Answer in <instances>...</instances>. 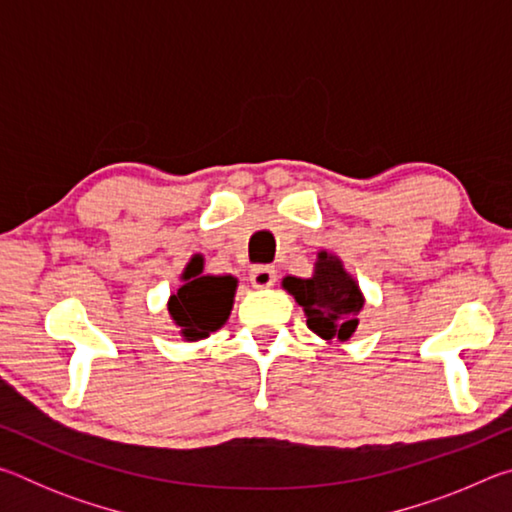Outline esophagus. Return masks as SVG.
I'll return each instance as SVG.
<instances>
[{
    "mask_svg": "<svg viewBox=\"0 0 512 512\" xmlns=\"http://www.w3.org/2000/svg\"><path fill=\"white\" fill-rule=\"evenodd\" d=\"M275 280H277V271L273 266H255L253 271H250V282H253V287L257 289L273 287Z\"/></svg>",
    "mask_w": 512,
    "mask_h": 512,
    "instance_id": "1",
    "label": "esophagus"
}]
</instances>
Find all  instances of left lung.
Wrapping results in <instances>:
<instances>
[{
    "label": "left lung",
    "instance_id": "left-lung-1",
    "mask_svg": "<svg viewBox=\"0 0 512 512\" xmlns=\"http://www.w3.org/2000/svg\"><path fill=\"white\" fill-rule=\"evenodd\" d=\"M287 289L305 309L307 327L325 341H348L359 325L363 296L359 284L345 273L339 257L318 253L314 277H284Z\"/></svg>",
    "mask_w": 512,
    "mask_h": 512
}]
</instances>
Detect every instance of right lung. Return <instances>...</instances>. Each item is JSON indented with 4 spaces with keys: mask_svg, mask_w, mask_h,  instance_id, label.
Returning a JSON list of instances; mask_svg holds the SVG:
<instances>
[{
    "mask_svg": "<svg viewBox=\"0 0 512 512\" xmlns=\"http://www.w3.org/2000/svg\"><path fill=\"white\" fill-rule=\"evenodd\" d=\"M203 262L194 257L185 268V284L169 300V314L187 341H198L223 327L230 316L237 280L232 275H201Z\"/></svg>",
    "mask_w": 512,
    "mask_h": 512,
    "instance_id": "obj_1",
    "label": "right lung"
}]
</instances>
